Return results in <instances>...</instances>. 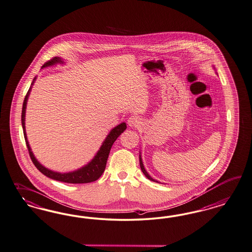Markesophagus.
<instances>
[{
  "label": "esophagus",
  "instance_id": "1",
  "mask_svg": "<svg viewBox=\"0 0 252 252\" xmlns=\"http://www.w3.org/2000/svg\"><path fill=\"white\" fill-rule=\"evenodd\" d=\"M140 123H141L140 122V118H139V116H137V115H132L127 120V124H128V126H131V127L139 126Z\"/></svg>",
  "mask_w": 252,
  "mask_h": 252
}]
</instances>
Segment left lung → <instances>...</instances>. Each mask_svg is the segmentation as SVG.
I'll list each match as a JSON object with an SVG mask.
<instances>
[{
    "label": "left lung",
    "mask_w": 252,
    "mask_h": 252,
    "mask_svg": "<svg viewBox=\"0 0 252 252\" xmlns=\"http://www.w3.org/2000/svg\"><path fill=\"white\" fill-rule=\"evenodd\" d=\"M140 154V153H139ZM139 165H140V168H141V171L143 172V174L147 177V179H149L150 181H152V182H155V183H158L157 181L156 180H154L149 174H148L147 171L145 170V168H144V165H143V162H142V158H141V155H139Z\"/></svg>",
    "instance_id": "8db88e82"
}]
</instances>
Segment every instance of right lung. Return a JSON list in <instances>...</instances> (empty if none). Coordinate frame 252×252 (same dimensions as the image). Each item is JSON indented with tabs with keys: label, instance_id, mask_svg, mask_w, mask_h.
Returning a JSON list of instances; mask_svg holds the SVG:
<instances>
[{
	"label": "right lung",
	"instance_id": "1",
	"mask_svg": "<svg viewBox=\"0 0 252 252\" xmlns=\"http://www.w3.org/2000/svg\"><path fill=\"white\" fill-rule=\"evenodd\" d=\"M59 63L63 64L64 61L61 58L55 57V58H53L52 60L45 62L43 65L42 69L47 68V67H51V66H54V65L59 64ZM35 80H36V77L33 79V81L32 83V86L30 87L26 96H25V99L23 101V107H22V113H21V124H22L23 133H24V138L26 140L27 148L29 150V154H30V157L32 158V161L33 162L35 166L37 167V169L40 172H42L44 176H46V177H48L52 180H55V181H59V182L66 183H88L95 182L104 172L111 148L113 146V142L117 139V138L121 135L124 131L126 129V124L125 122H123L120 125L116 126L115 127H113L112 130L110 131V133L106 137L104 141L102 142V145L100 146L99 150L95 154V157L87 165H84L83 167L79 168L77 170L68 172V173H61V172L50 170V169L46 168L45 166L42 165L35 158L34 155H33L32 149H31V146H30L29 141L27 139L26 128H25L27 101H28L29 95L31 94L32 87L34 84Z\"/></svg>",
	"mask_w": 252,
	"mask_h": 252
}]
</instances>
